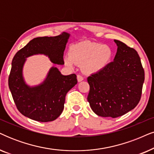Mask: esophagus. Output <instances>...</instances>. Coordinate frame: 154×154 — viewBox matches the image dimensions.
Masks as SVG:
<instances>
[{
    "label": "esophagus",
    "mask_w": 154,
    "mask_h": 154,
    "mask_svg": "<svg viewBox=\"0 0 154 154\" xmlns=\"http://www.w3.org/2000/svg\"><path fill=\"white\" fill-rule=\"evenodd\" d=\"M77 79H78V81L81 82V81H82L83 80V77L81 75L79 74V75H77Z\"/></svg>",
    "instance_id": "esophagus-1"
}]
</instances>
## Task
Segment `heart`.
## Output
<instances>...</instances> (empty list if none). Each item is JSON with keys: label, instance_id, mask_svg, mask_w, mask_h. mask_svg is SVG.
Masks as SVG:
<instances>
[{"label": "heart", "instance_id": "b5f03b06", "mask_svg": "<svg viewBox=\"0 0 154 154\" xmlns=\"http://www.w3.org/2000/svg\"><path fill=\"white\" fill-rule=\"evenodd\" d=\"M112 56L108 46L97 43H80L70 48L69 57L64 58L68 66L72 67L74 63L82 64L87 72L95 73L104 69Z\"/></svg>", "mask_w": 154, "mask_h": 154}]
</instances>
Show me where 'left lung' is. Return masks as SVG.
Returning <instances> with one entry per match:
<instances>
[{"instance_id": "1", "label": "left lung", "mask_w": 154, "mask_h": 154, "mask_svg": "<svg viewBox=\"0 0 154 154\" xmlns=\"http://www.w3.org/2000/svg\"><path fill=\"white\" fill-rule=\"evenodd\" d=\"M117 51L113 61L88 77V101L100 117L122 116L138 105L142 93L144 70L137 51L115 39Z\"/></svg>"}]
</instances>
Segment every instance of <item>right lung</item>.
Returning a JSON list of instances; mask_svg holds the SVG:
<instances>
[{
  "label": "right lung",
  "mask_w": 154,
  "mask_h": 154,
  "mask_svg": "<svg viewBox=\"0 0 154 154\" xmlns=\"http://www.w3.org/2000/svg\"><path fill=\"white\" fill-rule=\"evenodd\" d=\"M69 34L63 32L56 37H41L32 39L15 54L12 61L8 85L13 100L20 112L33 120L47 122L59 117L64 107L66 93L77 83L76 75H63L52 67L41 85L30 88L25 84L23 67L29 56L43 54L51 61L63 64V51Z\"/></svg>",
  "instance_id": "add662e5"
}]
</instances>
